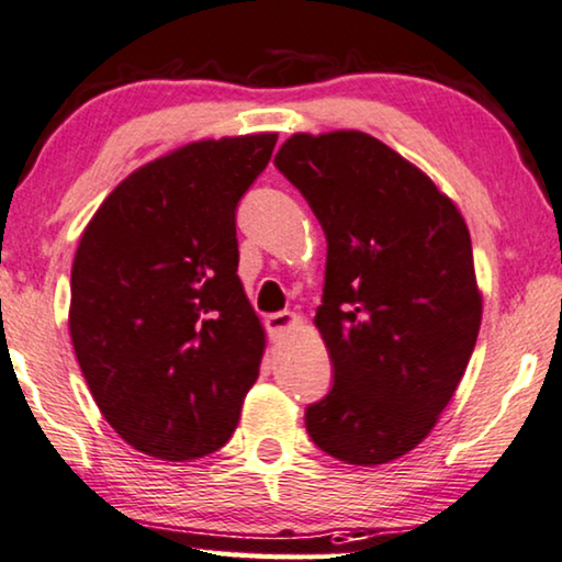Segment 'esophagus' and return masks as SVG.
<instances>
[{"mask_svg": "<svg viewBox=\"0 0 562 562\" xmlns=\"http://www.w3.org/2000/svg\"><path fill=\"white\" fill-rule=\"evenodd\" d=\"M301 322H304V319H301L296 312H279V314L266 316V329H268V335H271V337H281L283 331L294 329L296 324H301Z\"/></svg>", "mask_w": 562, "mask_h": 562, "instance_id": "obj_1", "label": "esophagus"}]
</instances>
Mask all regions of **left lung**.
<instances>
[{"label": "left lung", "mask_w": 562, "mask_h": 562, "mask_svg": "<svg viewBox=\"0 0 562 562\" xmlns=\"http://www.w3.org/2000/svg\"><path fill=\"white\" fill-rule=\"evenodd\" d=\"M273 165L327 235L314 324L335 368L306 408L312 441L378 467L430 434L474 352L482 324L469 227L451 198L362 132L294 134Z\"/></svg>", "instance_id": "obj_1"}]
</instances>
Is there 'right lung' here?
Returning a JSON list of instances; mask_svg holds the SVG:
<instances>
[{
	"mask_svg": "<svg viewBox=\"0 0 562 562\" xmlns=\"http://www.w3.org/2000/svg\"><path fill=\"white\" fill-rule=\"evenodd\" d=\"M279 134L192 142L126 177L80 235L70 339L103 418L146 457L227 443L266 331L238 279L235 207Z\"/></svg>",
	"mask_w": 562,
	"mask_h": 562,
	"instance_id": "obj_1",
	"label": "right lung"
}]
</instances>
